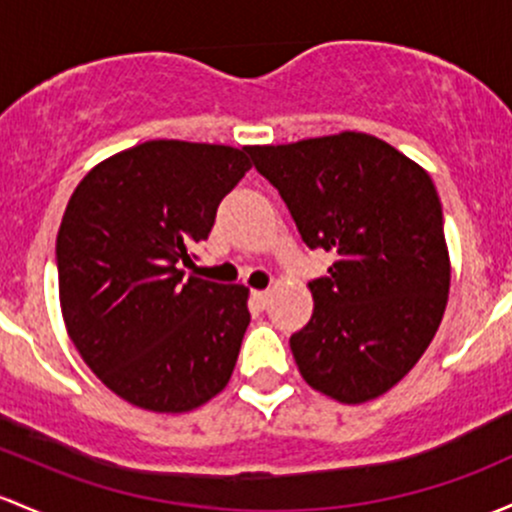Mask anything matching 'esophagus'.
Listing matches in <instances>:
<instances>
[{
    "label": "esophagus",
    "instance_id": "34e87169",
    "mask_svg": "<svg viewBox=\"0 0 512 512\" xmlns=\"http://www.w3.org/2000/svg\"><path fill=\"white\" fill-rule=\"evenodd\" d=\"M252 301H255L257 306L265 308V306H267V301H269V291H260V289H255V291H252Z\"/></svg>",
    "mask_w": 512,
    "mask_h": 512
}]
</instances>
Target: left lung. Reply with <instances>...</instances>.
<instances>
[{"mask_svg":"<svg viewBox=\"0 0 512 512\" xmlns=\"http://www.w3.org/2000/svg\"><path fill=\"white\" fill-rule=\"evenodd\" d=\"M311 250L313 316L289 345L306 384L340 403L379 398L435 338L449 294L442 206L430 174L369 133L250 145Z\"/></svg>","mask_w":512,"mask_h":512,"instance_id":"left-lung-1","label":"left lung"}]
</instances>
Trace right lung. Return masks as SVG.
<instances>
[{"label":"right lung","instance_id":"obj_1","mask_svg":"<svg viewBox=\"0 0 512 512\" xmlns=\"http://www.w3.org/2000/svg\"><path fill=\"white\" fill-rule=\"evenodd\" d=\"M250 167L247 148L148 140L92 167L67 201L55 245L67 335L143 411H194L230 381L250 289L184 267Z\"/></svg>","mask_w":512,"mask_h":512}]
</instances>
